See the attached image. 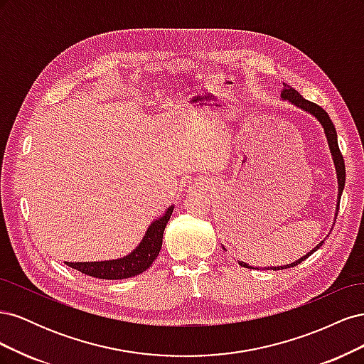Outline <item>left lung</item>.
I'll return each mask as SVG.
<instances>
[{"mask_svg": "<svg viewBox=\"0 0 364 364\" xmlns=\"http://www.w3.org/2000/svg\"><path fill=\"white\" fill-rule=\"evenodd\" d=\"M281 98L282 100H287L290 102L291 105H294L296 107L302 109V111L308 112L310 115H313L318 123H321V126L323 127V132H325V136H326V141H328V146H329V151H331V156H333V162H334V167H336V174H337V186H338V194H337V208H336V217H337V213H338V206H340V197H341V193H343V188H345V181H346V170H345V161H343V156H341L340 153V149H338V142H337V132H336V127L333 124L331 118H329V115L323 111V109L321 106H317L316 103H311L305 100V98L297 92L296 90H293V87L287 83H284V90L281 91ZM334 223H336V218H334ZM323 245V241H321L313 250H310L306 253V255H304L302 258H299L297 261L291 262V264H285V266H274V267H267V270L273 269V270H282V269H290V267H294L297 266V264H301L302 261H305L308 257L313 255V253L321 247ZM225 249V247H223ZM240 266H243L246 269H258L259 267H252L249 266V264L243 262V261H238Z\"/></svg>", "mask_w": 364, "mask_h": 364, "instance_id": "8db88e82", "label": "left lung"}]
</instances>
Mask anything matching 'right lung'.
<instances>
[{"label":"right lung","instance_id":"right-lung-1","mask_svg":"<svg viewBox=\"0 0 364 364\" xmlns=\"http://www.w3.org/2000/svg\"><path fill=\"white\" fill-rule=\"evenodd\" d=\"M174 205H171L167 211L164 213L162 217L156 218L155 222L147 228L144 237H142L141 243L132 250L129 255L118 258V259H109V261H92V262H68L65 261L67 266L79 270L90 277L98 279H126L136 277V274L147 270L153 261L159 255V250L162 247V235L164 229L167 226L168 220L171 217Z\"/></svg>","mask_w":364,"mask_h":364}]
</instances>
